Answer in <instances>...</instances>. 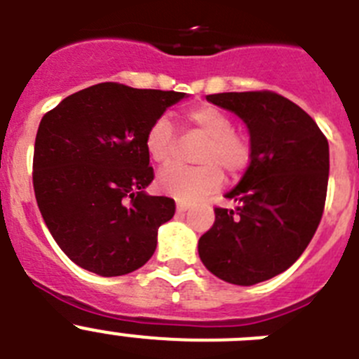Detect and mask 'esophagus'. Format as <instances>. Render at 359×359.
<instances>
[{
	"label": "esophagus",
	"mask_w": 359,
	"mask_h": 359,
	"mask_svg": "<svg viewBox=\"0 0 359 359\" xmlns=\"http://www.w3.org/2000/svg\"><path fill=\"white\" fill-rule=\"evenodd\" d=\"M189 208H190V203L182 201V199H180V201H176V210L177 212H187Z\"/></svg>",
	"instance_id": "34e87169"
}]
</instances>
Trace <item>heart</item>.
Listing matches in <instances>:
<instances>
[{"instance_id": "b5f03b06", "label": "heart", "mask_w": 359, "mask_h": 359, "mask_svg": "<svg viewBox=\"0 0 359 359\" xmlns=\"http://www.w3.org/2000/svg\"><path fill=\"white\" fill-rule=\"evenodd\" d=\"M189 131L203 136L194 160L199 165H174L158 176V189L176 199H198L223 183V172L231 180L243 176L252 161L248 136L233 129V120L226 111L214 104H199L183 113ZM145 149L154 163L167 167L177 158L174 126L167 116H158L145 133Z\"/></svg>"}]
</instances>
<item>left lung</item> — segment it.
<instances>
[{"mask_svg":"<svg viewBox=\"0 0 359 359\" xmlns=\"http://www.w3.org/2000/svg\"><path fill=\"white\" fill-rule=\"evenodd\" d=\"M246 122L252 161L226 194L236 208L215 207L199 239L203 264L221 280L252 286L286 271L315 236L329 182V144L302 107L275 91L208 95Z\"/></svg>","mask_w":359,"mask_h":359,"instance_id":"8db88e82","label":"left lung"}]
</instances>
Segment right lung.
<instances>
[{"label":"right lung","instance_id":"1","mask_svg":"<svg viewBox=\"0 0 359 359\" xmlns=\"http://www.w3.org/2000/svg\"><path fill=\"white\" fill-rule=\"evenodd\" d=\"M185 93L100 82L43 116L34 147L37 207L59 248L81 268L118 277L156 250L174 199L147 196L154 180L145 133Z\"/></svg>","mask_w":359,"mask_h":359}]
</instances>
